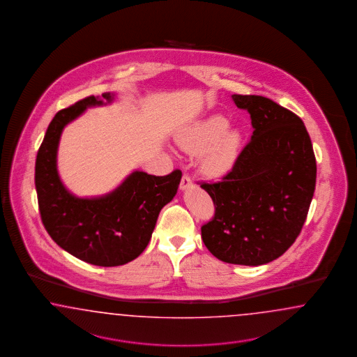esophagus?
<instances>
[{
	"mask_svg": "<svg viewBox=\"0 0 357 357\" xmlns=\"http://www.w3.org/2000/svg\"><path fill=\"white\" fill-rule=\"evenodd\" d=\"M192 185H194V183H192L191 178H190L188 175H185V174H184L183 176H182V181H181V190H182V191H185V190L191 188Z\"/></svg>",
	"mask_w": 357,
	"mask_h": 357,
	"instance_id": "obj_1",
	"label": "esophagus"
}]
</instances>
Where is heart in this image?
I'll list each match as a JSON object with an SVG mask.
<instances>
[{"label": "heart", "mask_w": 357, "mask_h": 357, "mask_svg": "<svg viewBox=\"0 0 357 357\" xmlns=\"http://www.w3.org/2000/svg\"><path fill=\"white\" fill-rule=\"evenodd\" d=\"M229 128V120L221 114L195 121L176 137L178 145L188 154H201L200 169L211 178L229 173L237 161L242 133Z\"/></svg>", "instance_id": "obj_1"}]
</instances>
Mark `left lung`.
I'll use <instances>...</instances> for the list:
<instances>
[{
	"instance_id": "obj_1",
	"label": "left lung",
	"mask_w": 357,
	"mask_h": 357,
	"mask_svg": "<svg viewBox=\"0 0 357 357\" xmlns=\"http://www.w3.org/2000/svg\"><path fill=\"white\" fill-rule=\"evenodd\" d=\"M248 109L252 136L221 182L203 183L216 208L202 227L217 259L261 266L298 237L313 199L317 163L309 133L292 111L260 96H231Z\"/></svg>"
}]
</instances>
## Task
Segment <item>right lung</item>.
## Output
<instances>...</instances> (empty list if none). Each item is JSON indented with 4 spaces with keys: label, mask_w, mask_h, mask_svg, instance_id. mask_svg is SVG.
<instances>
[{
    "label": "right lung",
    "mask_w": 357,
    "mask_h": 357,
    "mask_svg": "<svg viewBox=\"0 0 357 357\" xmlns=\"http://www.w3.org/2000/svg\"><path fill=\"white\" fill-rule=\"evenodd\" d=\"M114 99V93H105L59 111L35 163V187L45 230L66 252L100 267L123 266L140 255L161 209L173 200L182 179L181 170L165 176L135 170L115 190L94 197H78L65 187L57 172L63 130L87 108L106 106Z\"/></svg>",
    "instance_id": "right-lung-1"
}]
</instances>
